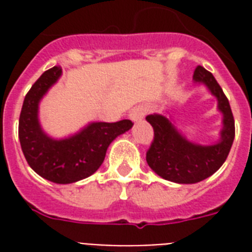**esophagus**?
I'll use <instances>...</instances> for the list:
<instances>
[{
    "mask_svg": "<svg viewBox=\"0 0 252 252\" xmlns=\"http://www.w3.org/2000/svg\"><path fill=\"white\" fill-rule=\"evenodd\" d=\"M144 116H145V110L142 107H134L133 110L129 111V119L134 123L142 120Z\"/></svg>",
    "mask_w": 252,
    "mask_h": 252,
    "instance_id": "1",
    "label": "esophagus"
}]
</instances>
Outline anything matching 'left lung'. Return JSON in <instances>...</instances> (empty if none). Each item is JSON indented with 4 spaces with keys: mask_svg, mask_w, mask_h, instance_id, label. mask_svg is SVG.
Segmentation results:
<instances>
[{
    "mask_svg": "<svg viewBox=\"0 0 252 252\" xmlns=\"http://www.w3.org/2000/svg\"><path fill=\"white\" fill-rule=\"evenodd\" d=\"M195 85H203L217 99V110L222 114L220 138L211 145L189 141L175 126L171 118L162 114L148 115L154 129V140L146 153V162L157 175L174 183L193 184L207 179L226 161L235 136L234 118L229 100L212 73L197 66Z\"/></svg>",
    "mask_w": 252,
    "mask_h": 252,
    "instance_id": "1",
    "label": "left lung"
}]
</instances>
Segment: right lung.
Wrapping results in <instances>:
<instances>
[{
    "label": "right lung",
    "mask_w": 252,
    "mask_h": 252,
    "mask_svg": "<svg viewBox=\"0 0 252 252\" xmlns=\"http://www.w3.org/2000/svg\"><path fill=\"white\" fill-rule=\"evenodd\" d=\"M61 74V66H53L30 89L22 106L18 133L26 161L37 175L53 183L69 184L93 175L104 161L111 142L129 130L133 123L93 122L68 137H51L41 128L39 104Z\"/></svg>",
    "instance_id": "add662e5"
}]
</instances>
